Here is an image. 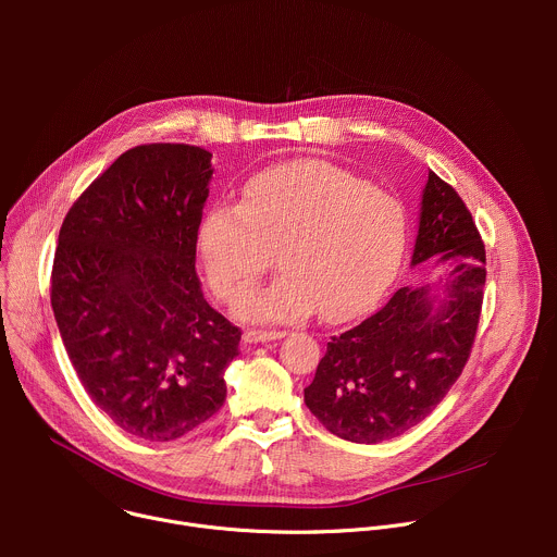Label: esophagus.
<instances>
[{
  "mask_svg": "<svg viewBox=\"0 0 557 557\" xmlns=\"http://www.w3.org/2000/svg\"><path fill=\"white\" fill-rule=\"evenodd\" d=\"M286 333L284 331H256V329H249L245 331L243 339L247 344H264V342H273V339H282Z\"/></svg>",
  "mask_w": 557,
  "mask_h": 557,
  "instance_id": "34e87169",
  "label": "esophagus"
}]
</instances>
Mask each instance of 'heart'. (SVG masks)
<instances>
[{
	"instance_id": "1",
	"label": "heart",
	"mask_w": 557,
	"mask_h": 557,
	"mask_svg": "<svg viewBox=\"0 0 557 557\" xmlns=\"http://www.w3.org/2000/svg\"><path fill=\"white\" fill-rule=\"evenodd\" d=\"M406 247L404 202L324 161L256 174L240 205H213L198 226L200 262L226 301L245 297L277 253L282 275L237 306L256 322H293L314 308L324 322H348L392 282Z\"/></svg>"
}]
</instances>
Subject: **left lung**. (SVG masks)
<instances>
[{"instance_id":"8db88e82","label":"left lung","mask_w":557,"mask_h":557,"mask_svg":"<svg viewBox=\"0 0 557 557\" xmlns=\"http://www.w3.org/2000/svg\"><path fill=\"white\" fill-rule=\"evenodd\" d=\"M434 255L445 277L399 288L368 320L333 337L304 389L308 410L339 438L372 445L401 436L432 414L469 359L485 245L454 187L430 172L412 267Z\"/></svg>"}]
</instances>
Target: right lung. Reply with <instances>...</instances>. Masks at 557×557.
I'll use <instances>...</instances> for the list:
<instances>
[{
    "label": "right lung",
    "mask_w": 557,
    "mask_h": 557,
    "mask_svg": "<svg viewBox=\"0 0 557 557\" xmlns=\"http://www.w3.org/2000/svg\"><path fill=\"white\" fill-rule=\"evenodd\" d=\"M211 153L138 145L67 211L50 301L67 357L99 410L143 441H174L226 399L240 329L196 275Z\"/></svg>",
    "instance_id": "obj_1"
}]
</instances>
